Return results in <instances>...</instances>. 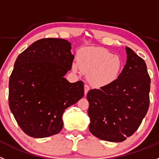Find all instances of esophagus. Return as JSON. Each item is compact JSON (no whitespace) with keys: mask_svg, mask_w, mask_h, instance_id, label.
Masks as SVG:
<instances>
[{"mask_svg":"<svg viewBox=\"0 0 159 159\" xmlns=\"http://www.w3.org/2000/svg\"><path fill=\"white\" fill-rule=\"evenodd\" d=\"M89 90H90L89 85L85 84V85H84V94H85V95H87V93H88V91H89Z\"/></svg>","mask_w":159,"mask_h":159,"instance_id":"34e87169","label":"esophagus"}]
</instances>
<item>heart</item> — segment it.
Masks as SVG:
<instances>
[{"label": "heart", "mask_w": 159, "mask_h": 159, "mask_svg": "<svg viewBox=\"0 0 159 159\" xmlns=\"http://www.w3.org/2000/svg\"><path fill=\"white\" fill-rule=\"evenodd\" d=\"M123 62L120 58L103 48H84L79 52V61L73 62L75 71H82L88 75L93 85L109 84L120 75Z\"/></svg>", "instance_id": "heart-1"}]
</instances>
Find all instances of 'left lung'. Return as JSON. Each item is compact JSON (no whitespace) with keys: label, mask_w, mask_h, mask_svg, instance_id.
Instances as JSON below:
<instances>
[{"label":"left lung","mask_w":159,"mask_h":159,"mask_svg":"<svg viewBox=\"0 0 159 159\" xmlns=\"http://www.w3.org/2000/svg\"><path fill=\"white\" fill-rule=\"evenodd\" d=\"M126 62L118 78L100 89H91L89 129L105 141L120 143L139 127L149 107L150 80L144 60L126 47Z\"/></svg>","instance_id":"left-lung-1"}]
</instances>
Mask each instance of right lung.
Returning a JSON list of instances; mask_svg holds the SVG:
<instances>
[{"label": "right lung", "mask_w": 159, "mask_h": 159, "mask_svg": "<svg viewBox=\"0 0 159 159\" xmlns=\"http://www.w3.org/2000/svg\"><path fill=\"white\" fill-rule=\"evenodd\" d=\"M66 39L46 38L34 42L18 56L9 80V107L28 136L44 138L63 126L65 110L84 96V83H70L64 75L74 56Z\"/></svg>", "instance_id": "right-lung-1"}]
</instances>
